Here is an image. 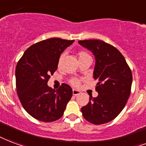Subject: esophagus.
I'll use <instances>...</instances> for the list:
<instances>
[{"label": "esophagus", "mask_w": 146, "mask_h": 146, "mask_svg": "<svg viewBox=\"0 0 146 146\" xmlns=\"http://www.w3.org/2000/svg\"><path fill=\"white\" fill-rule=\"evenodd\" d=\"M80 92L79 90H73V95L76 96L80 95Z\"/></svg>", "instance_id": "obj_1"}]
</instances>
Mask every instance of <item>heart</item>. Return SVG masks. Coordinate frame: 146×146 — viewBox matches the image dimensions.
<instances>
[{
    "instance_id": "b5f03b06",
    "label": "heart",
    "mask_w": 146,
    "mask_h": 146,
    "mask_svg": "<svg viewBox=\"0 0 146 146\" xmlns=\"http://www.w3.org/2000/svg\"><path fill=\"white\" fill-rule=\"evenodd\" d=\"M78 56H79V59L83 58V57H86V56H90V55L88 54L87 53H86L84 51H81L80 53H78ZM63 57H64V54H61L60 56V59H59V63H60L63 60ZM70 84L73 86H78L80 85V82L78 80H76V79H73V80H70Z\"/></svg>"
}]
</instances>
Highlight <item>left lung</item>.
<instances>
[{
	"label": "left lung",
	"instance_id": "1",
	"mask_svg": "<svg viewBox=\"0 0 146 146\" xmlns=\"http://www.w3.org/2000/svg\"><path fill=\"white\" fill-rule=\"evenodd\" d=\"M78 43L95 56L93 78L98 81L96 97H90L81 108L88 122L100 125L114 119L125 107L131 93L132 75L124 56L109 43L100 40H79Z\"/></svg>",
	"mask_w": 146,
	"mask_h": 146
}]
</instances>
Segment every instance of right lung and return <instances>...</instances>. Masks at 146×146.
I'll return each instance as SVG.
<instances>
[{
    "label": "right lung",
    "instance_id": "right-lung-1",
    "mask_svg": "<svg viewBox=\"0 0 146 146\" xmlns=\"http://www.w3.org/2000/svg\"><path fill=\"white\" fill-rule=\"evenodd\" d=\"M74 40L50 38L31 46L17 64V93L24 110L36 119L53 122L63 115L73 90L66 83L58 90L48 86L50 74L56 70L59 59Z\"/></svg>",
    "mask_w": 146,
    "mask_h": 146
}]
</instances>
